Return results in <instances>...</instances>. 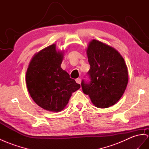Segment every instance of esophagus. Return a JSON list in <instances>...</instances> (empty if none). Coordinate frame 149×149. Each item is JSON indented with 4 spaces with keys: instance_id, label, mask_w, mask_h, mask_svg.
<instances>
[{
    "instance_id": "1",
    "label": "esophagus",
    "mask_w": 149,
    "mask_h": 149,
    "mask_svg": "<svg viewBox=\"0 0 149 149\" xmlns=\"http://www.w3.org/2000/svg\"><path fill=\"white\" fill-rule=\"evenodd\" d=\"M75 81H76V82H77V84H81V79H79V78L76 79H75Z\"/></svg>"
}]
</instances>
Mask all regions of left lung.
Instances as JSON below:
<instances>
[{
  "instance_id": "obj_1",
  "label": "left lung",
  "mask_w": 149,
  "mask_h": 149,
  "mask_svg": "<svg viewBox=\"0 0 149 149\" xmlns=\"http://www.w3.org/2000/svg\"><path fill=\"white\" fill-rule=\"evenodd\" d=\"M91 82L82 81L83 93L97 108L114 105L124 94L128 82L127 65L115 48L93 40L87 48Z\"/></svg>"
}]
</instances>
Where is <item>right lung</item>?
I'll return each mask as SVG.
<instances>
[{"mask_svg":"<svg viewBox=\"0 0 149 149\" xmlns=\"http://www.w3.org/2000/svg\"><path fill=\"white\" fill-rule=\"evenodd\" d=\"M63 53L56 50V44L49 45L35 54L26 72L30 96L38 106L49 111H62L72 94L81 87L61 68Z\"/></svg>","mask_w":149,"mask_h":149,"instance_id":"right-lung-1","label":"right lung"}]
</instances>
